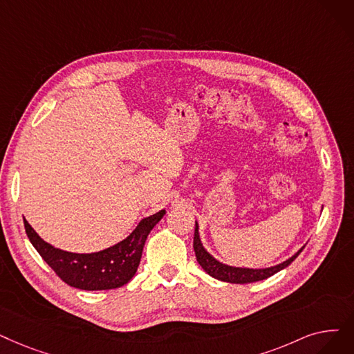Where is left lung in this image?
Returning a JSON list of instances; mask_svg holds the SVG:
<instances>
[{
	"label": "left lung",
	"mask_w": 354,
	"mask_h": 354,
	"mask_svg": "<svg viewBox=\"0 0 354 354\" xmlns=\"http://www.w3.org/2000/svg\"><path fill=\"white\" fill-rule=\"evenodd\" d=\"M305 245L294 254L290 256L289 259H286L285 262L274 265L270 268H263V269H250V268H236V266H230L225 265L220 260L215 259L212 254H209L207 252V249L204 248V244L201 241V237H199V225L195 221V234H194V250H195V256L199 266H201L209 276L212 278L223 281V282H228V283H252V282H257V281H263L268 279L269 276L278 273L279 270L285 269L286 266H289L294 260L298 257V254L302 252V249Z\"/></svg>",
	"instance_id": "obj_1"
}]
</instances>
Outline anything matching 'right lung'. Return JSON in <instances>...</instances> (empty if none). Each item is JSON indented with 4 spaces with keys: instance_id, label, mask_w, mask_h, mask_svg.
I'll list each match as a JSON object with an SVG mask.
<instances>
[{
    "instance_id": "obj_1",
    "label": "right lung",
    "mask_w": 354,
    "mask_h": 354,
    "mask_svg": "<svg viewBox=\"0 0 354 354\" xmlns=\"http://www.w3.org/2000/svg\"><path fill=\"white\" fill-rule=\"evenodd\" d=\"M166 214L165 209L143 218L124 240L94 253H72L44 241L24 220L26 233L60 279L84 290H105L126 285L139 268L146 239Z\"/></svg>"
}]
</instances>
